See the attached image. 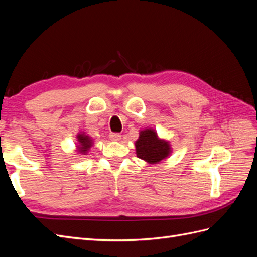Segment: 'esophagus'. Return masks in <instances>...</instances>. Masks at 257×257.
<instances>
[{
	"label": "esophagus",
	"mask_w": 257,
	"mask_h": 257,
	"mask_svg": "<svg viewBox=\"0 0 257 257\" xmlns=\"http://www.w3.org/2000/svg\"><path fill=\"white\" fill-rule=\"evenodd\" d=\"M121 135L120 134H118V133H111L110 135H109V138L111 139L112 142H119V141H121Z\"/></svg>",
	"instance_id": "esophagus-1"
}]
</instances>
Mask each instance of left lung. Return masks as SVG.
<instances>
[{"instance_id":"obj_1","label":"left lung","mask_w":257,"mask_h":257,"mask_svg":"<svg viewBox=\"0 0 257 257\" xmlns=\"http://www.w3.org/2000/svg\"><path fill=\"white\" fill-rule=\"evenodd\" d=\"M135 148L137 158L144 160L148 164H158L173 152L170 143L164 138H160L157 131L151 127L139 132Z\"/></svg>"}]
</instances>
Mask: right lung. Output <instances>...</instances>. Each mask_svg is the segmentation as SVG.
<instances>
[{
  "instance_id": "obj_1",
  "label": "right lung",
  "mask_w": 257,
  "mask_h": 257,
  "mask_svg": "<svg viewBox=\"0 0 257 257\" xmlns=\"http://www.w3.org/2000/svg\"><path fill=\"white\" fill-rule=\"evenodd\" d=\"M76 138H77V146H76L77 152L85 155L91 149L93 144H94V141H93L92 137L85 134L84 132H79V133L76 135Z\"/></svg>"
}]
</instances>
